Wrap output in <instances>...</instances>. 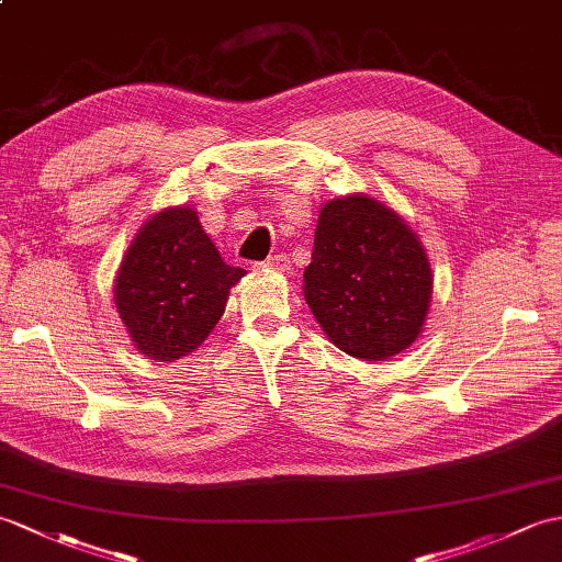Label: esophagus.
Listing matches in <instances>:
<instances>
[{
  "mask_svg": "<svg viewBox=\"0 0 562 562\" xmlns=\"http://www.w3.org/2000/svg\"><path fill=\"white\" fill-rule=\"evenodd\" d=\"M258 268H270V270H280V272H284V270H290V258L282 256V254H276V256L266 258L263 263H258Z\"/></svg>",
  "mask_w": 562,
  "mask_h": 562,
  "instance_id": "obj_1",
  "label": "esophagus"
}]
</instances>
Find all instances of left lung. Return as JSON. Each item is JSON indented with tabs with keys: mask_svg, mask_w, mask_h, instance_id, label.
Segmentation results:
<instances>
[{
	"mask_svg": "<svg viewBox=\"0 0 562 562\" xmlns=\"http://www.w3.org/2000/svg\"><path fill=\"white\" fill-rule=\"evenodd\" d=\"M434 278L416 234L369 195L323 205L304 270V299L325 335L363 361L419 337Z\"/></svg>",
	"mask_w": 562,
	"mask_h": 562,
	"instance_id": "8db88e82",
	"label": "left lung"
}]
</instances>
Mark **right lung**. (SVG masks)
Instances as JSON below:
<instances>
[{
	"label": "right lung",
	"instance_id": "1",
	"mask_svg": "<svg viewBox=\"0 0 562 562\" xmlns=\"http://www.w3.org/2000/svg\"><path fill=\"white\" fill-rule=\"evenodd\" d=\"M244 276L222 260L193 207H172L148 220L128 246L114 302L140 355L175 361L211 335Z\"/></svg>",
	"mask_w": 562,
	"mask_h": 562
}]
</instances>
